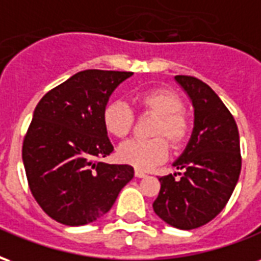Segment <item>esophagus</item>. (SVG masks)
<instances>
[{
  "mask_svg": "<svg viewBox=\"0 0 261 261\" xmlns=\"http://www.w3.org/2000/svg\"><path fill=\"white\" fill-rule=\"evenodd\" d=\"M134 175H136V177H145V176H147V173H145V172H142V170L137 169Z\"/></svg>",
  "mask_w": 261,
  "mask_h": 261,
  "instance_id": "esophagus-1",
  "label": "esophagus"
}]
</instances>
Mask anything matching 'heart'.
<instances>
[{
    "instance_id": "b5f03b06",
    "label": "heart",
    "mask_w": 261,
    "mask_h": 261,
    "mask_svg": "<svg viewBox=\"0 0 261 261\" xmlns=\"http://www.w3.org/2000/svg\"><path fill=\"white\" fill-rule=\"evenodd\" d=\"M134 100L144 113L156 116L152 127V136L156 137L151 140L133 138L123 142L117 149V156L121 162L137 169L148 170L164 162L168 156L169 145L165 138L173 148H180L187 141L192 131V121L183 110V97L170 88H151L140 92ZM133 124L134 114L123 100H113L103 109V125L113 137H125Z\"/></svg>"
}]
</instances>
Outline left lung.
<instances>
[{"mask_svg": "<svg viewBox=\"0 0 261 261\" xmlns=\"http://www.w3.org/2000/svg\"><path fill=\"white\" fill-rule=\"evenodd\" d=\"M194 108V128L186 149L173 162L183 170L159 177L155 214L179 229H196L218 215L235 190L242 156L238 125L210 86L189 75H176Z\"/></svg>", "mask_w": 261, "mask_h": 261, "instance_id": "1", "label": "left lung"}]
</instances>
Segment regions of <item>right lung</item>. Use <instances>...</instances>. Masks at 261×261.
I'll return each instance as SVG.
<instances>
[{
  "instance_id": "right-lung-1",
  "label": "right lung",
  "mask_w": 261,
  "mask_h": 261,
  "mask_svg": "<svg viewBox=\"0 0 261 261\" xmlns=\"http://www.w3.org/2000/svg\"><path fill=\"white\" fill-rule=\"evenodd\" d=\"M131 75L85 69L37 103L22 159L35 200L60 224L80 226L96 221L134 177L130 165L97 161L113 151L103 125V109L114 89Z\"/></svg>"
}]
</instances>
